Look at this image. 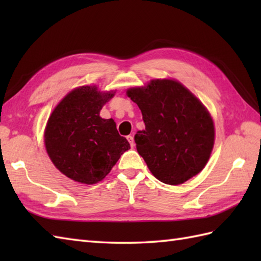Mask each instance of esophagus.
<instances>
[{
    "label": "esophagus",
    "mask_w": 261,
    "mask_h": 261,
    "mask_svg": "<svg viewBox=\"0 0 261 261\" xmlns=\"http://www.w3.org/2000/svg\"><path fill=\"white\" fill-rule=\"evenodd\" d=\"M126 139H127V141H129V143H130V146H131V147H135V140H134V137H132V136H127V137H126Z\"/></svg>",
    "instance_id": "34e87169"
}]
</instances>
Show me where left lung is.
Returning a JSON list of instances; mask_svg holds the SVG:
<instances>
[{"mask_svg":"<svg viewBox=\"0 0 261 261\" xmlns=\"http://www.w3.org/2000/svg\"><path fill=\"white\" fill-rule=\"evenodd\" d=\"M126 95L141 110L146 129L137 150L160 181L179 185L197 175L214 146V124L202 102L175 80H152Z\"/></svg>","mask_w":261,"mask_h":261,"instance_id":"left-lung-1","label":"left lung"}]
</instances>
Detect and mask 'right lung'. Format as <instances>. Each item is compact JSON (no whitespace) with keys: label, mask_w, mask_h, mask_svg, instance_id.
Wrapping results in <instances>:
<instances>
[{"label":"right lung","mask_w":261,"mask_h":261,"mask_svg":"<svg viewBox=\"0 0 261 261\" xmlns=\"http://www.w3.org/2000/svg\"><path fill=\"white\" fill-rule=\"evenodd\" d=\"M96 86L69 92L53 111L45 130V146L56 168L82 184H96L107 176L130 143L113 119H102L103 105L114 96Z\"/></svg>","instance_id":"right-lung-1"}]
</instances>
